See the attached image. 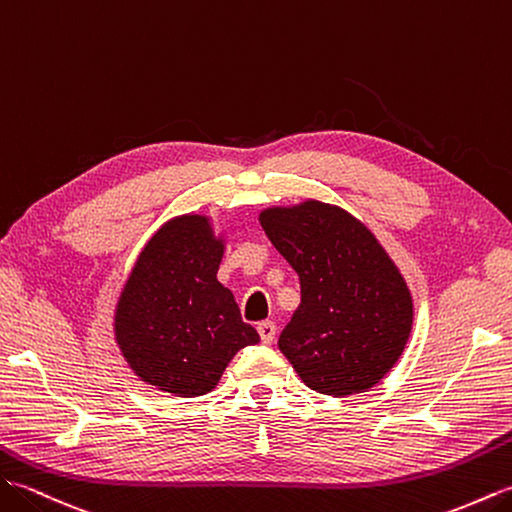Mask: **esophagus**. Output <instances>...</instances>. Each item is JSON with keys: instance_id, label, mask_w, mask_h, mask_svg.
<instances>
[{"instance_id": "34e87169", "label": "esophagus", "mask_w": 512, "mask_h": 512, "mask_svg": "<svg viewBox=\"0 0 512 512\" xmlns=\"http://www.w3.org/2000/svg\"><path fill=\"white\" fill-rule=\"evenodd\" d=\"M258 335H260V339H263V344H271L274 342V337H276V324L274 322H260L258 326Z\"/></svg>"}]
</instances>
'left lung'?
Instances as JSON below:
<instances>
[{
    "label": "left lung",
    "instance_id": "1",
    "mask_svg": "<svg viewBox=\"0 0 512 512\" xmlns=\"http://www.w3.org/2000/svg\"><path fill=\"white\" fill-rule=\"evenodd\" d=\"M269 241L298 271L302 300L278 348L311 390L374 388L410 342L412 291L370 227L317 199L260 210Z\"/></svg>",
    "mask_w": 512,
    "mask_h": 512
}]
</instances>
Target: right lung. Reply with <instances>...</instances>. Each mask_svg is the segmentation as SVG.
Returning a JSON list of instances; mask_svg holds the SVG:
<instances>
[{
    "label": "right lung",
    "mask_w": 512,
    "mask_h": 512,
    "mask_svg": "<svg viewBox=\"0 0 512 512\" xmlns=\"http://www.w3.org/2000/svg\"><path fill=\"white\" fill-rule=\"evenodd\" d=\"M227 232L208 214H179L135 258L113 311V339L135 377L173 396L217 388L227 363L258 344L217 271Z\"/></svg>",
    "instance_id": "add662e5"
}]
</instances>
